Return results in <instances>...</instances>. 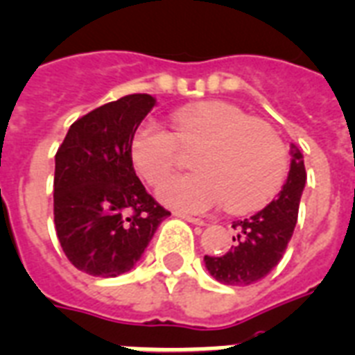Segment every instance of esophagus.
Returning <instances> with one entry per match:
<instances>
[{"label":"esophagus","instance_id":"obj_1","mask_svg":"<svg viewBox=\"0 0 355 355\" xmlns=\"http://www.w3.org/2000/svg\"><path fill=\"white\" fill-rule=\"evenodd\" d=\"M175 216L181 219H184V221H189V223L192 225H199V227H205V221L203 219H199V218H192V216H189V214H183V212H175Z\"/></svg>","mask_w":355,"mask_h":355}]
</instances>
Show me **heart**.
I'll use <instances>...</instances> for the list:
<instances>
[{
  "label": "heart",
  "instance_id": "obj_1",
  "mask_svg": "<svg viewBox=\"0 0 355 355\" xmlns=\"http://www.w3.org/2000/svg\"><path fill=\"white\" fill-rule=\"evenodd\" d=\"M178 146L194 148L192 174L172 175L157 189L163 205L189 214L225 201L234 214L265 207L286 175V150L276 130L227 101H203L174 114L172 134L154 121L137 127L130 159L137 175L157 184L175 163Z\"/></svg>",
  "mask_w": 355,
  "mask_h": 355
}]
</instances>
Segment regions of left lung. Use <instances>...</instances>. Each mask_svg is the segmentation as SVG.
<instances>
[{"label": "left lung", "mask_w": 355, "mask_h": 355, "mask_svg": "<svg viewBox=\"0 0 355 355\" xmlns=\"http://www.w3.org/2000/svg\"><path fill=\"white\" fill-rule=\"evenodd\" d=\"M304 183L303 154L292 145L290 172L279 196L250 218L234 221L232 247L223 256H205L210 276L230 286L252 285L263 279L281 261L288 247L297 223Z\"/></svg>", "instance_id": "8db88e82"}]
</instances>
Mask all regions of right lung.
I'll use <instances>...</instances> for the list:
<instances>
[{
	"label": "right lung",
	"mask_w": 355,
	"mask_h": 355,
	"mask_svg": "<svg viewBox=\"0 0 355 355\" xmlns=\"http://www.w3.org/2000/svg\"><path fill=\"white\" fill-rule=\"evenodd\" d=\"M154 105L150 94H130L96 108L70 125L55 152V234L69 261L89 276L130 270L171 216L130 159L132 136Z\"/></svg>",
	"instance_id": "add662e5"
}]
</instances>
